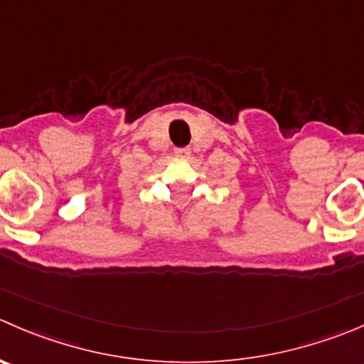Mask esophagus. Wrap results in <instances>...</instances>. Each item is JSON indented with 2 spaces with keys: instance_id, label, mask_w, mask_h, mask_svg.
Instances as JSON below:
<instances>
[{
  "instance_id": "34e87169",
  "label": "esophagus",
  "mask_w": 364,
  "mask_h": 364,
  "mask_svg": "<svg viewBox=\"0 0 364 364\" xmlns=\"http://www.w3.org/2000/svg\"><path fill=\"white\" fill-rule=\"evenodd\" d=\"M174 154L178 158H188L190 156V149H188V147H176Z\"/></svg>"
}]
</instances>
